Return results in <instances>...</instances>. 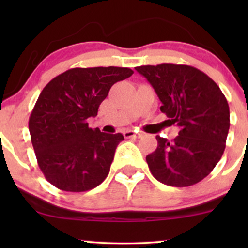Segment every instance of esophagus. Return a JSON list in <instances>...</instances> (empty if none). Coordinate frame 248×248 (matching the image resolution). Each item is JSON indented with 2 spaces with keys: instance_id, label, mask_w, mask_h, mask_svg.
Returning a JSON list of instances; mask_svg holds the SVG:
<instances>
[{
  "instance_id": "1",
  "label": "esophagus",
  "mask_w": 248,
  "mask_h": 248,
  "mask_svg": "<svg viewBox=\"0 0 248 248\" xmlns=\"http://www.w3.org/2000/svg\"><path fill=\"white\" fill-rule=\"evenodd\" d=\"M142 134L140 132H136V130H126L124 133V136L126 139H139L141 138Z\"/></svg>"
}]
</instances>
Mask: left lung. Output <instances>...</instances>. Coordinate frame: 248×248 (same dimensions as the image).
I'll list each match as a JSON object with an SVG mask.
<instances>
[{"mask_svg": "<svg viewBox=\"0 0 248 248\" xmlns=\"http://www.w3.org/2000/svg\"><path fill=\"white\" fill-rule=\"evenodd\" d=\"M155 90L161 112L178 136H156L157 148L147 156L150 172L170 186H190L205 178L223 156L230 129V108L209 76L189 65L160 64L135 67Z\"/></svg>", "mask_w": 248, "mask_h": 248, "instance_id": "1", "label": "left lung"}]
</instances>
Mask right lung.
Segmentation results:
<instances>
[{
    "instance_id": "right-lung-1",
    "label": "right lung",
    "mask_w": 248,
    "mask_h": 248,
    "mask_svg": "<svg viewBox=\"0 0 248 248\" xmlns=\"http://www.w3.org/2000/svg\"><path fill=\"white\" fill-rule=\"evenodd\" d=\"M133 73L128 67H75L43 88L29 130L39 169L52 186L82 192L105 181L124 138L92 129L87 119L98 114L110 87Z\"/></svg>"
}]
</instances>
